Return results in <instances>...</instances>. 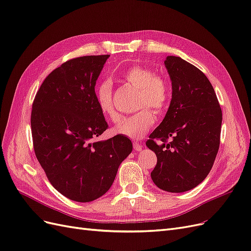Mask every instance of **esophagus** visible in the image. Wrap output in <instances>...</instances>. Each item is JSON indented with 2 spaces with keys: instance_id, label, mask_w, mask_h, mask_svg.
<instances>
[{
  "instance_id": "obj_1",
  "label": "esophagus",
  "mask_w": 251,
  "mask_h": 251,
  "mask_svg": "<svg viewBox=\"0 0 251 251\" xmlns=\"http://www.w3.org/2000/svg\"><path fill=\"white\" fill-rule=\"evenodd\" d=\"M133 147L135 151H141L142 149V144L139 143L138 141H133Z\"/></svg>"
}]
</instances>
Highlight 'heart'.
Here are the masks:
<instances>
[{"label":"heart","mask_w":251,"mask_h":251,"mask_svg":"<svg viewBox=\"0 0 251 251\" xmlns=\"http://www.w3.org/2000/svg\"><path fill=\"white\" fill-rule=\"evenodd\" d=\"M126 82L138 89L136 105L137 113L121 119L114 132L128 138L139 139L146 135L156 121L155 112L161 113L170 100V83L162 74L146 66H132L124 73ZM98 108L105 117L116 123L119 118L113 100V83L110 79L101 81L95 91Z\"/></svg>","instance_id":"b5f03b06"}]
</instances>
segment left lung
<instances>
[{"label": "left lung", "instance_id": "1", "mask_svg": "<svg viewBox=\"0 0 251 251\" xmlns=\"http://www.w3.org/2000/svg\"><path fill=\"white\" fill-rule=\"evenodd\" d=\"M164 64L172 79V100L146 144L157 156L151 173L154 183L166 192L183 193L200 184L214 165L222 110L210 81L198 68L178 56H168Z\"/></svg>", "mask_w": 251, "mask_h": 251}]
</instances>
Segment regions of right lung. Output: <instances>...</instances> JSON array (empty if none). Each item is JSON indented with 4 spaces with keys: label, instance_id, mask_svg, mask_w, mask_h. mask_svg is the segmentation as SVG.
<instances>
[{
    "label": "right lung",
    "instance_id": "obj_1",
    "mask_svg": "<svg viewBox=\"0 0 251 251\" xmlns=\"http://www.w3.org/2000/svg\"><path fill=\"white\" fill-rule=\"evenodd\" d=\"M109 56L67 60L45 78L32 103L35 156L52 186L73 201L91 202L107 193L133 149L123 135L95 141L109 127L95 98Z\"/></svg>",
    "mask_w": 251,
    "mask_h": 251
}]
</instances>
